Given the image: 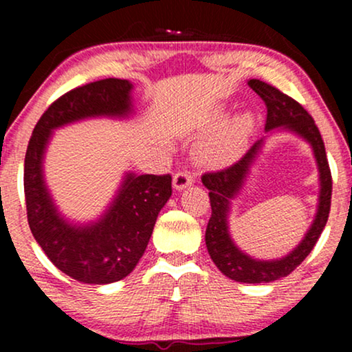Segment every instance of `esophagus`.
I'll return each mask as SVG.
<instances>
[{
	"label": "esophagus",
	"instance_id": "obj_1",
	"mask_svg": "<svg viewBox=\"0 0 352 352\" xmlns=\"http://www.w3.org/2000/svg\"><path fill=\"white\" fill-rule=\"evenodd\" d=\"M192 182L193 177L188 170H179L173 175V187L177 190H184L185 187H188V185H192Z\"/></svg>",
	"mask_w": 352,
	"mask_h": 352
}]
</instances>
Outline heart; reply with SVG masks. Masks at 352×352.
<instances>
[{
	"mask_svg": "<svg viewBox=\"0 0 352 352\" xmlns=\"http://www.w3.org/2000/svg\"><path fill=\"white\" fill-rule=\"evenodd\" d=\"M253 127V117L250 114L238 116L228 125H225L215 139L205 147V159L213 164L230 162L240 152L246 137Z\"/></svg>",
	"mask_w": 352,
	"mask_h": 352,
	"instance_id": "obj_1",
	"label": "heart"
}]
</instances>
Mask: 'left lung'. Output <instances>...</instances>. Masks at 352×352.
I'll list each match as a JSON object with an SVG mask.
<instances>
[{
  "mask_svg": "<svg viewBox=\"0 0 352 352\" xmlns=\"http://www.w3.org/2000/svg\"><path fill=\"white\" fill-rule=\"evenodd\" d=\"M248 84L263 99L266 106V131H272L276 127L289 129V131L301 135L302 139L308 140L314 151V157H316L319 167V179H321V195H319L316 218H314L313 225H311L306 236L302 238L301 243L288 256L281 258V260L258 261L250 258L248 254L241 253L233 243L228 235L227 215L230 199H233L240 190L250 165L261 148L263 139L256 140L238 162L230 165V167L220 168V170L205 172L201 175V182L208 188L210 207H212V217H210L207 232H205V243H207V250L213 263L230 280L240 283H270L278 280V278L288 276L314 248L329 217L333 179H331V168L328 157H326L324 142L319 134L318 125L314 124V119L308 114V111L300 102H296L293 98L286 96L285 92H281L272 84L263 82L260 79H252Z\"/></svg>",
  "mask_w": 352,
  "mask_h": 352,
  "instance_id": "1",
  "label": "left lung"
}]
</instances>
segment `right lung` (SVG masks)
<instances>
[{"instance_id": "1", "label": "right lung", "mask_w": 352, "mask_h": 352, "mask_svg": "<svg viewBox=\"0 0 352 352\" xmlns=\"http://www.w3.org/2000/svg\"><path fill=\"white\" fill-rule=\"evenodd\" d=\"M132 84L100 79L56 99L36 124L24 159V197L31 233L46 256L72 280L107 285L132 273L147 248L157 215L172 195L170 173H129L114 204L98 223H66L43 180V153L51 131L84 117L131 112Z\"/></svg>"}]
</instances>
